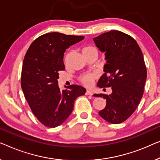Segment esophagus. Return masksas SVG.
Listing matches in <instances>:
<instances>
[{"instance_id": "34e87169", "label": "esophagus", "mask_w": 160, "mask_h": 160, "mask_svg": "<svg viewBox=\"0 0 160 160\" xmlns=\"http://www.w3.org/2000/svg\"><path fill=\"white\" fill-rule=\"evenodd\" d=\"M85 94H86V95H88V96H93V92L91 91H88H88H86V93H85Z\"/></svg>"}]
</instances>
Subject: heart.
Here are the masks:
<instances>
[{"instance_id":"obj_1","label":"heart","mask_w":160,"mask_h":160,"mask_svg":"<svg viewBox=\"0 0 160 160\" xmlns=\"http://www.w3.org/2000/svg\"><path fill=\"white\" fill-rule=\"evenodd\" d=\"M93 51H97L95 47L92 46H85L84 48L82 49V53H91ZM98 78V73L96 72H88L85 73L84 75H81L79 78V80L85 86L90 87L93 84V80Z\"/></svg>"}]
</instances>
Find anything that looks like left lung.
Here are the masks:
<instances>
[{
	"instance_id": "8db88e82",
	"label": "left lung",
	"mask_w": 160,
	"mask_h": 160,
	"mask_svg": "<svg viewBox=\"0 0 160 160\" xmlns=\"http://www.w3.org/2000/svg\"><path fill=\"white\" fill-rule=\"evenodd\" d=\"M93 40L107 60L97 85L112 90L110 95H94L107 101L98 114L112 124L122 123L135 112L143 94L147 71L142 51L133 38L121 31L104 32Z\"/></svg>"
}]
</instances>
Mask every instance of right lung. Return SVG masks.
<instances>
[{
	"label": "right lung",
	"instance_id": "add662e5",
	"mask_svg": "<svg viewBox=\"0 0 160 160\" xmlns=\"http://www.w3.org/2000/svg\"><path fill=\"white\" fill-rule=\"evenodd\" d=\"M82 39L83 36L46 33L36 38L27 51L21 86L32 113L46 127L62 124L72 112L76 98L86 92L78 85L61 91L57 81L58 72L65 69L66 49Z\"/></svg>",
	"mask_w": 160,
	"mask_h": 160
}]
</instances>
